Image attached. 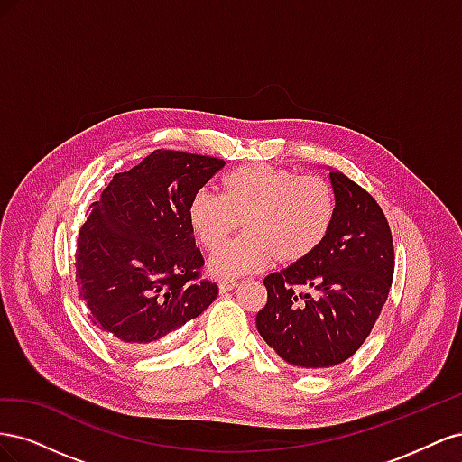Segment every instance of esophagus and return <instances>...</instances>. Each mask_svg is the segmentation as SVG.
Here are the masks:
<instances>
[{"label": "esophagus", "instance_id": "1", "mask_svg": "<svg viewBox=\"0 0 462 462\" xmlns=\"http://www.w3.org/2000/svg\"><path fill=\"white\" fill-rule=\"evenodd\" d=\"M217 285H219L221 295H226V292H229V291H233L236 287V282H235V279H219Z\"/></svg>", "mask_w": 462, "mask_h": 462}]
</instances>
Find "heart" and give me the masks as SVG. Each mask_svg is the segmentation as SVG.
I'll return each instance as SVG.
<instances>
[{"instance_id":"obj_1","label":"heart","mask_w":462,"mask_h":462,"mask_svg":"<svg viewBox=\"0 0 462 462\" xmlns=\"http://www.w3.org/2000/svg\"><path fill=\"white\" fill-rule=\"evenodd\" d=\"M221 192L200 190L189 202V223L206 250H217L236 229L245 235L209 260L217 275H241L289 265L326 241L337 197L324 177L299 175L268 163L241 165L221 179Z\"/></svg>"}]
</instances>
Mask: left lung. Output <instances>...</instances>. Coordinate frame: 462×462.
Returning a JSON list of instances; mask_svg holds the SVG:
<instances>
[{
    "label": "left lung",
    "instance_id": "1",
    "mask_svg": "<svg viewBox=\"0 0 462 462\" xmlns=\"http://www.w3.org/2000/svg\"><path fill=\"white\" fill-rule=\"evenodd\" d=\"M337 214L310 256L263 279L256 314L262 339L292 366L321 370L353 356L387 300L395 270L393 236L380 204L331 171Z\"/></svg>",
    "mask_w": 462,
    "mask_h": 462
}]
</instances>
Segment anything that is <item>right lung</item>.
<instances>
[{
	"label": "right lung",
	"instance_id": "right-lung-1",
	"mask_svg": "<svg viewBox=\"0 0 462 462\" xmlns=\"http://www.w3.org/2000/svg\"><path fill=\"white\" fill-rule=\"evenodd\" d=\"M226 162L153 150L116 173L90 206L75 253L79 297L92 324L134 351H152L217 297L202 279L189 202Z\"/></svg>",
	"mask_w": 462,
	"mask_h": 462
}]
</instances>
